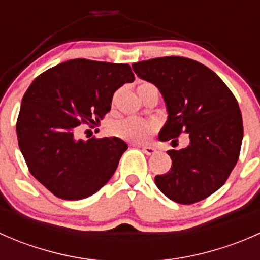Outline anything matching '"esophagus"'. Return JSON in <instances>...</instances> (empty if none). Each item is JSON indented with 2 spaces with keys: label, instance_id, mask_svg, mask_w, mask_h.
<instances>
[{
  "label": "esophagus",
  "instance_id": "34e87169",
  "mask_svg": "<svg viewBox=\"0 0 260 260\" xmlns=\"http://www.w3.org/2000/svg\"><path fill=\"white\" fill-rule=\"evenodd\" d=\"M140 147L143 151V153H146L147 156H151V154L156 153V148H153V147L151 146H140Z\"/></svg>",
  "mask_w": 260,
  "mask_h": 260
}]
</instances>
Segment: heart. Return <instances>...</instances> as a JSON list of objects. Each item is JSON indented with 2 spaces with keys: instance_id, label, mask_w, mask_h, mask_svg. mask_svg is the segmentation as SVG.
I'll list each match as a JSON object with an SVG mask.
<instances>
[{
  "instance_id": "obj_1",
  "label": "heart",
  "mask_w": 260,
  "mask_h": 260,
  "mask_svg": "<svg viewBox=\"0 0 260 260\" xmlns=\"http://www.w3.org/2000/svg\"><path fill=\"white\" fill-rule=\"evenodd\" d=\"M148 89H156L151 83H142L138 85V94H142L143 91ZM156 131V125L148 120L138 119V118H124L118 122H115L112 127V132L117 137L122 140L128 141L133 143L146 142L149 137Z\"/></svg>"
}]
</instances>
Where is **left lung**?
Here are the masks:
<instances>
[{"mask_svg": "<svg viewBox=\"0 0 260 260\" xmlns=\"http://www.w3.org/2000/svg\"><path fill=\"white\" fill-rule=\"evenodd\" d=\"M141 79L154 84L166 103L159 141L177 145L181 133L188 146L167 151L172 166L154 177L157 187L175 203L190 205L219 190L239 158L243 119L234 94L211 69L181 56L132 64Z\"/></svg>", "mask_w": 260, "mask_h": 260, "instance_id": "1", "label": "left lung"}]
</instances>
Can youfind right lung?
<instances>
[{"label": "right lung", "mask_w": 260, "mask_h": 260, "mask_svg": "<svg viewBox=\"0 0 260 260\" xmlns=\"http://www.w3.org/2000/svg\"><path fill=\"white\" fill-rule=\"evenodd\" d=\"M133 80L128 64L73 59L28 86L16 123L18 147L31 175L56 198L85 199L113 176L127 143L118 137L80 140L77 127L103 119L114 91Z\"/></svg>", "instance_id": "1"}]
</instances>
